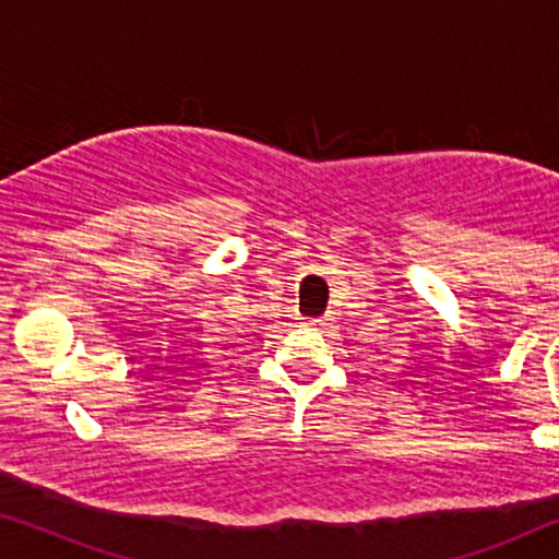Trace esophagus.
<instances>
[{
    "label": "esophagus",
    "mask_w": 559,
    "mask_h": 559,
    "mask_svg": "<svg viewBox=\"0 0 559 559\" xmlns=\"http://www.w3.org/2000/svg\"><path fill=\"white\" fill-rule=\"evenodd\" d=\"M305 325H308V328H316V331H325L328 320H325V318H308V320H305Z\"/></svg>",
    "instance_id": "34e87169"
}]
</instances>
